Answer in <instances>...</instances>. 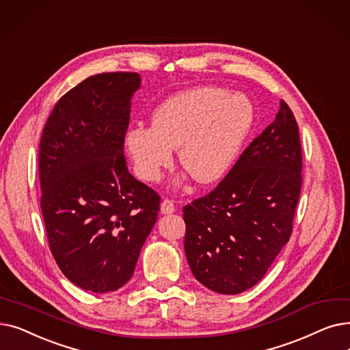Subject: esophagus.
<instances>
[{
  "label": "esophagus",
  "mask_w": 350,
  "mask_h": 350,
  "mask_svg": "<svg viewBox=\"0 0 350 350\" xmlns=\"http://www.w3.org/2000/svg\"><path fill=\"white\" fill-rule=\"evenodd\" d=\"M160 208H161V213H164V215H170V213H173V211L176 210L174 203H173V200H170V199H164V200L161 202Z\"/></svg>",
  "instance_id": "1"
}]
</instances>
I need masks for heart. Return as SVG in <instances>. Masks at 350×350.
<instances>
[{
	"label": "heart",
	"mask_w": 350,
	"mask_h": 350,
	"mask_svg": "<svg viewBox=\"0 0 350 350\" xmlns=\"http://www.w3.org/2000/svg\"><path fill=\"white\" fill-rule=\"evenodd\" d=\"M254 121L252 101L219 87L181 91L164 100L151 114V127L134 126L124 137L134 172L156 181L169 167L173 148L178 161L199 183L226 174L234 163Z\"/></svg>",
	"instance_id": "heart-1"
}]
</instances>
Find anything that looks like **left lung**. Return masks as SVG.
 I'll use <instances>...</instances> for the list:
<instances>
[{"label": "left lung", "mask_w": 350, "mask_h": 350, "mask_svg": "<svg viewBox=\"0 0 350 350\" xmlns=\"http://www.w3.org/2000/svg\"><path fill=\"white\" fill-rule=\"evenodd\" d=\"M301 189V146L286 104L243 151L216 189L183 208L185 250L194 278L237 295L259 282L292 236Z\"/></svg>", "instance_id": "8db88e82"}]
</instances>
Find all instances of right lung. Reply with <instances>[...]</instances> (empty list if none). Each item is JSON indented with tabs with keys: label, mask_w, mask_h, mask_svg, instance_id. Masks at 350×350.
I'll return each instance as SVG.
<instances>
[{
	"label": "right lung",
	"mask_w": 350,
	"mask_h": 350,
	"mask_svg": "<svg viewBox=\"0 0 350 350\" xmlns=\"http://www.w3.org/2000/svg\"><path fill=\"white\" fill-rule=\"evenodd\" d=\"M137 72H103L57 101L38 147L41 210L50 250L84 291L126 284L157 221L160 196L127 169L124 137Z\"/></svg>",
	"instance_id": "obj_1"
}]
</instances>
